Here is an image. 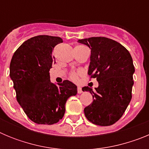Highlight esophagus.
<instances>
[{
	"label": "esophagus",
	"mask_w": 149,
	"mask_h": 149,
	"mask_svg": "<svg viewBox=\"0 0 149 149\" xmlns=\"http://www.w3.org/2000/svg\"><path fill=\"white\" fill-rule=\"evenodd\" d=\"M77 93H78L79 94H81V93H83L82 88H81V86H78V87H77Z\"/></svg>",
	"instance_id": "esophagus-1"
}]
</instances>
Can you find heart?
<instances>
[{"label":"heart","instance_id":"heart-1","mask_svg":"<svg viewBox=\"0 0 149 149\" xmlns=\"http://www.w3.org/2000/svg\"><path fill=\"white\" fill-rule=\"evenodd\" d=\"M71 78L72 79V80H77V74L76 73H74V72H73V73L71 74Z\"/></svg>","mask_w":149,"mask_h":149}]
</instances>
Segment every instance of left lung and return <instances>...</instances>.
Returning a JSON list of instances; mask_svg holds the SVG:
<instances>
[{"label":"left lung","instance_id":"8db88e82","mask_svg":"<svg viewBox=\"0 0 149 149\" xmlns=\"http://www.w3.org/2000/svg\"><path fill=\"white\" fill-rule=\"evenodd\" d=\"M77 42L91 49L88 74L98 82L94 90L82 88L93 98V103L84 108V113L95 125H111L122 116L132 98L135 69L131 54L109 38L91 37Z\"/></svg>","mask_w":149,"mask_h":149}]
</instances>
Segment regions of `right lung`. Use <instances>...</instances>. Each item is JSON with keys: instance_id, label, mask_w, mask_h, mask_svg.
<instances>
[{"instance_id": "1", "label": "right lung", "mask_w": 149, "mask_h": 149, "mask_svg": "<svg viewBox=\"0 0 149 149\" xmlns=\"http://www.w3.org/2000/svg\"><path fill=\"white\" fill-rule=\"evenodd\" d=\"M63 39L40 35L25 41L16 50L10 65L18 104L31 121L41 125H53L64 116L65 103L77 93V86L69 81L54 84L50 69L55 63L52 51Z\"/></svg>"}]
</instances>
